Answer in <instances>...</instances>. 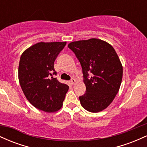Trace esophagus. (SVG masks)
I'll return each instance as SVG.
<instances>
[{"instance_id":"obj_1","label":"esophagus","mask_w":147,"mask_h":147,"mask_svg":"<svg viewBox=\"0 0 147 147\" xmlns=\"http://www.w3.org/2000/svg\"><path fill=\"white\" fill-rule=\"evenodd\" d=\"M70 82H71L72 85H74V84L76 83V79H74V78H72L71 80H70Z\"/></svg>"}]
</instances>
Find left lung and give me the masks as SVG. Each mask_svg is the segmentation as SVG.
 <instances>
[{"instance_id": "obj_1", "label": "left lung", "mask_w": 147, "mask_h": 147, "mask_svg": "<svg viewBox=\"0 0 147 147\" xmlns=\"http://www.w3.org/2000/svg\"><path fill=\"white\" fill-rule=\"evenodd\" d=\"M68 47L80 62L86 90L79 97L89 112L97 113L113 102L122 83L123 68L115 49L97 38L74 41Z\"/></svg>"}]
</instances>
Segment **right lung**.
I'll use <instances>...</instances> for the list:
<instances>
[{
  "label": "right lung",
  "instance_id": "right-lung-1",
  "mask_svg": "<svg viewBox=\"0 0 147 147\" xmlns=\"http://www.w3.org/2000/svg\"><path fill=\"white\" fill-rule=\"evenodd\" d=\"M66 42H40L25 50L18 66V80L28 100L39 110L51 113L63 105L69 86L55 78V61Z\"/></svg>",
  "mask_w": 147,
  "mask_h": 147
}]
</instances>
